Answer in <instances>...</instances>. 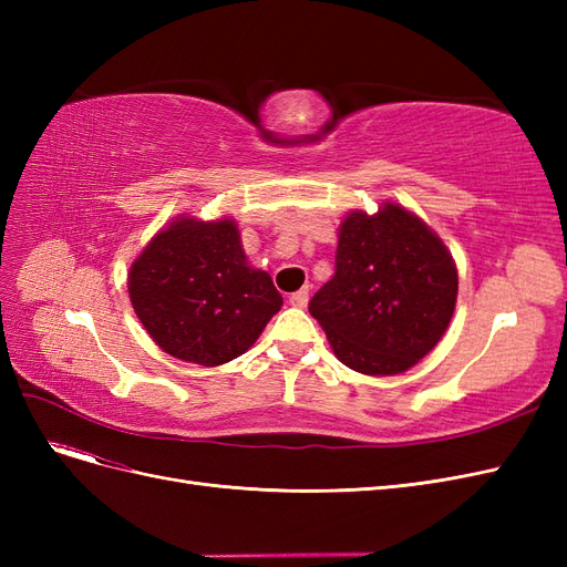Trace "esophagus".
Segmentation results:
<instances>
[{"label": "esophagus", "mask_w": 567, "mask_h": 567, "mask_svg": "<svg viewBox=\"0 0 567 567\" xmlns=\"http://www.w3.org/2000/svg\"><path fill=\"white\" fill-rule=\"evenodd\" d=\"M307 298H310V288H300V290H296V293L288 296V302L293 307H305Z\"/></svg>", "instance_id": "esophagus-1"}]
</instances>
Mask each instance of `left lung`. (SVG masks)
I'll return each mask as SVG.
<instances>
[{
  "instance_id": "8db88e82",
  "label": "left lung",
  "mask_w": 567,
  "mask_h": 567,
  "mask_svg": "<svg viewBox=\"0 0 567 567\" xmlns=\"http://www.w3.org/2000/svg\"><path fill=\"white\" fill-rule=\"evenodd\" d=\"M458 296L450 248L404 205L352 210L340 221L336 274L310 315L342 364L364 375H398L442 340Z\"/></svg>"
}]
</instances>
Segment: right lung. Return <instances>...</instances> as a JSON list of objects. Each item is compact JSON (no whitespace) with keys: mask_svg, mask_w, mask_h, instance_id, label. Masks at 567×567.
<instances>
[{"mask_svg":"<svg viewBox=\"0 0 567 567\" xmlns=\"http://www.w3.org/2000/svg\"><path fill=\"white\" fill-rule=\"evenodd\" d=\"M130 302L169 357L219 367L255 346L284 298L248 262L234 217L179 215L151 238L127 271Z\"/></svg>","mask_w":567,"mask_h":567,"instance_id":"1","label":"right lung"}]
</instances>
